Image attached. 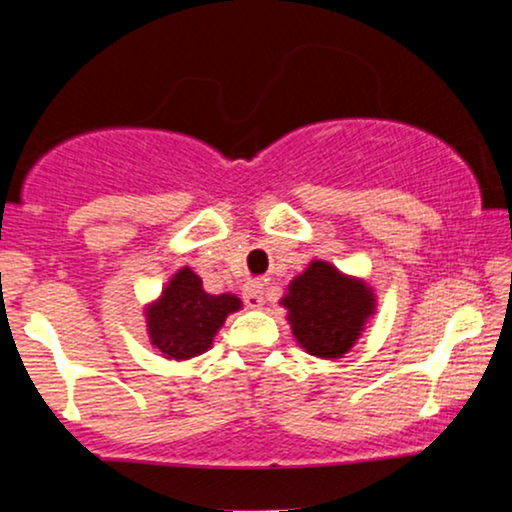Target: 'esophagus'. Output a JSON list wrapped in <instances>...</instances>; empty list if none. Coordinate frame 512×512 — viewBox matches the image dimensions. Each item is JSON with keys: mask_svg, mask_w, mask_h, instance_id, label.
Returning <instances> with one entry per match:
<instances>
[{"mask_svg": "<svg viewBox=\"0 0 512 512\" xmlns=\"http://www.w3.org/2000/svg\"><path fill=\"white\" fill-rule=\"evenodd\" d=\"M243 298H245V305H248V308H252V310L262 308V305H264V284H262V281H250V284H245Z\"/></svg>", "mask_w": 512, "mask_h": 512, "instance_id": "obj_1", "label": "esophagus"}]
</instances>
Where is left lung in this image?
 Segmentation results:
<instances>
[{
	"instance_id": "1",
	"label": "left lung",
	"mask_w": 512,
	"mask_h": 512,
	"mask_svg": "<svg viewBox=\"0 0 512 512\" xmlns=\"http://www.w3.org/2000/svg\"><path fill=\"white\" fill-rule=\"evenodd\" d=\"M281 305L291 334L305 354L337 361L354 349L378 310L373 286L344 274L327 260H313L286 286Z\"/></svg>"
}]
</instances>
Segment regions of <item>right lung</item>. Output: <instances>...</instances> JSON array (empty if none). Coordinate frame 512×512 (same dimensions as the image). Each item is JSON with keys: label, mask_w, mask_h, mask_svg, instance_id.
I'll return each mask as SVG.
<instances>
[{"label": "right lung", "mask_w": 512, "mask_h": 512, "mask_svg": "<svg viewBox=\"0 0 512 512\" xmlns=\"http://www.w3.org/2000/svg\"><path fill=\"white\" fill-rule=\"evenodd\" d=\"M243 301L236 293H207L192 267H180L161 293L144 305L146 334L166 361H190L214 346V339Z\"/></svg>", "instance_id": "1"}]
</instances>
